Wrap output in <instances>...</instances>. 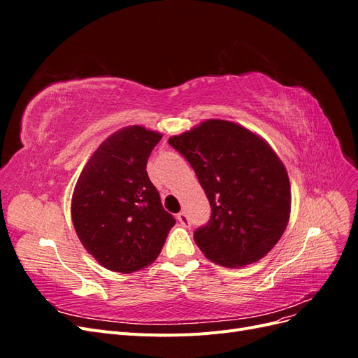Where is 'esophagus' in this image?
I'll return each mask as SVG.
<instances>
[{
  "label": "esophagus",
  "mask_w": 358,
  "mask_h": 358,
  "mask_svg": "<svg viewBox=\"0 0 358 358\" xmlns=\"http://www.w3.org/2000/svg\"><path fill=\"white\" fill-rule=\"evenodd\" d=\"M178 221H179V222H180V225H183V227H189V225H191L189 218H188V215H187L185 212H180V213H178Z\"/></svg>",
  "instance_id": "34e87169"
}]
</instances>
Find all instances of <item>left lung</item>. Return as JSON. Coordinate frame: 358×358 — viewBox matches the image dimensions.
I'll use <instances>...</instances> for the list:
<instances>
[{"label":"left lung","mask_w":358,"mask_h":358,"mask_svg":"<svg viewBox=\"0 0 358 358\" xmlns=\"http://www.w3.org/2000/svg\"><path fill=\"white\" fill-rule=\"evenodd\" d=\"M196 171L210 220L194 233L200 251L224 267H243L272 251L291 212L285 166L264 138L222 119H208L169 138Z\"/></svg>","instance_id":"1"}]
</instances>
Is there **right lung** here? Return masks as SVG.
<instances>
[{
	"label": "right lung",
	"mask_w": 358,
	"mask_h": 358,
	"mask_svg": "<svg viewBox=\"0 0 358 358\" xmlns=\"http://www.w3.org/2000/svg\"><path fill=\"white\" fill-rule=\"evenodd\" d=\"M161 137L140 125L121 128L96 148L74 187L76 234L113 272L131 273L154 263L176 222L146 171Z\"/></svg>",
	"instance_id": "right-lung-1"
}]
</instances>
